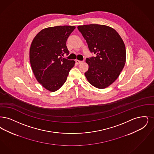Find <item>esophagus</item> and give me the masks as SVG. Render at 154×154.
<instances>
[{
    "label": "esophagus",
    "mask_w": 154,
    "mask_h": 154,
    "mask_svg": "<svg viewBox=\"0 0 154 154\" xmlns=\"http://www.w3.org/2000/svg\"><path fill=\"white\" fill-rule=\"evenodd\" d=\"M75 61H76V64H80L82 63L83 62V61H80V60H75Z\"/></svg>",
    "instance_id": "1"
}]
</instances>
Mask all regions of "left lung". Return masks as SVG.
Returning <instances> with one entry per match:
<instances>
[{
	"label": "left lung",
	"mask_w": 154,
	"mask_h": 154,
	"mask_svg": "<svg viewBox=\"0 0 154 154\" xmlns=\"http://www.w3.org/2000/svg\"><path fill=\"white\" fill-rule=\"evenodd\" d=\"M78 29L87 42L91 53L87 58L88 69L85 75L88 82L98 88H105L117 79L126 61V49L119 33L110 27L90 24Z\"/></svg>",
	"instance_id": "obj_1"
}]
</instances>
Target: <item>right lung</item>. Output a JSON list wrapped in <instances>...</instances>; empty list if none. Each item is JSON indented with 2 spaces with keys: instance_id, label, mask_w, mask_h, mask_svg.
<instances>
[{
  "instance_id": "add662e5",
  "label": "right lung",
  "mask_w": 154,
  "mask_h": 154,
  "mask_svg": "<svg viewBox=\"0 0 154 154\" xmlns=\"http://www.w3.org/2000/svg\"><path fill=\"white\" fill-rule=\"evenodd\" d=\"M75 26H57L42 29L34 38L30 49V61L37 81L50 91H56L67 80L75 61L68 55L66 42Z\"/></svg>"
}]
</instances>
